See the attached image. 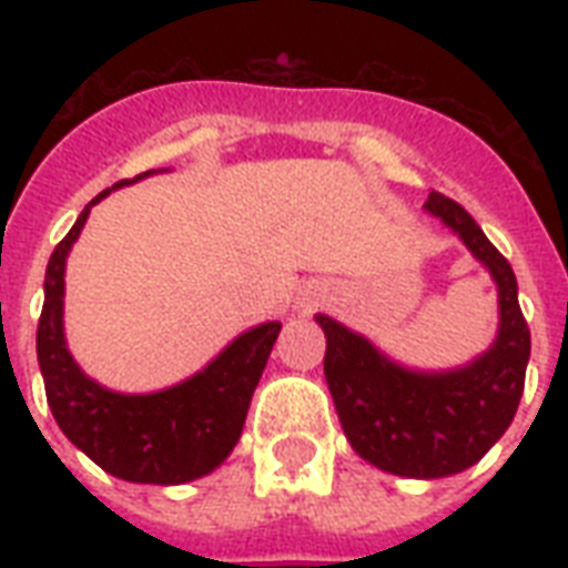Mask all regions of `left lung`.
Segmentation results:
<instances>
[{
	"instance_id": "8db88e82",
	"label": "left lung",
	"mask_w": 568,
	"mask_h": 568,
	"mask_svg": "<svg viewBox=\"0 0 568 568\" xmlns=\"http://www.w3.org/2000/svg\"><path fill=\"white\" fill-rule=\"evenodd\" d=\"M424 209L493 276L498 333L489 351L448 372H418L388 359L363 333L329 315L315 321L327 336L324 377L351 448L379 471L433 480L475 466L510 427L525 388L530 329L510 262L489 244L475 217L436 191Z\"/></svg>"
}]
</instances>
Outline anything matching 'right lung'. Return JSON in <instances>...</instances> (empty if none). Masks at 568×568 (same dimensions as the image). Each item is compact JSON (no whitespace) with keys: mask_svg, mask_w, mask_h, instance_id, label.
Segmentation results:
<instances>
[{"mask_svg":"<svg viewBox=\"0 0 568 568\" xmlns=\"http://www.w3.org/2000/svg\"><path fill=\"white\" fill-rule=\"evenodd\" d=\"M153 173L164 171H146L93 196L49 256L38 321V363L49 409L75 448L120 480L173 486L209 475L230 457L283 324L265 321L250 327L205 368L146 395L105 388L79 368L64 338L67 256L102 196Z\"/></svg>","mask_w":568,"mask_h":568,"instance_id":"1","label":"right lung"}]
</instances>
